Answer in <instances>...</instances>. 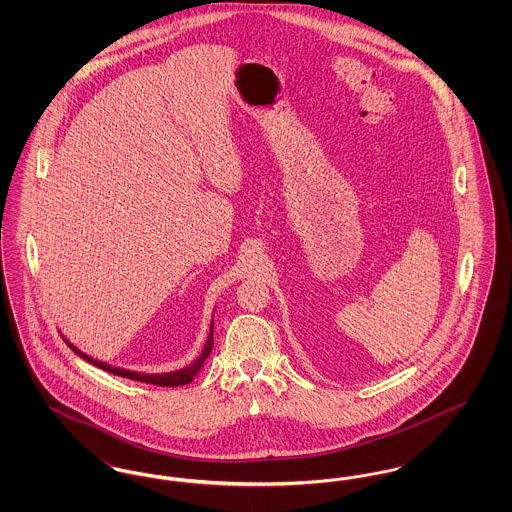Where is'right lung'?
<instances>
[{
  "label": "right lung",
  "instance_id": "add662e5",
  "mask_svg": "<svg viewBox=\"0 0 512 512\" xmlns=\"http://www.w3.org/2000/svg\"><path fill=\"white\" fill-rule=\"evenodd\" d=\"M65 341H67V345L73 349L74 353H76L80 359H84V361L90 363V365L98 366V368L105 370V372L117 374V376H122V378H130V380H138V382H144V384L176 388V386L190 384L195 376H197V372L205 365L207 357L211 355V349H213V320H211V330H209L207 341H205V345H203V349H201V355H199L197 359H194L190 365L184 366V368H178V370H172V372H163V374H146V372H136V370L121 368V366L107 365V363H103V361H98V359L90 357L88 353L80 351V349H78L74 343L67 340V338H65Z\"/></svg>",
  "mask_w": 512,
  "mask_h": 512
}]
</instances>
